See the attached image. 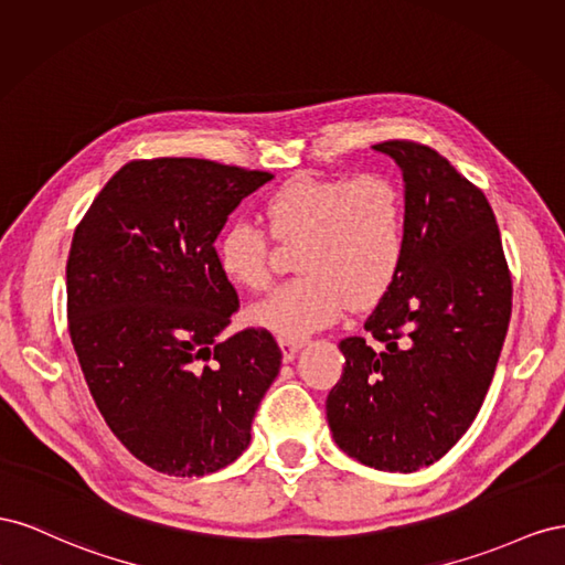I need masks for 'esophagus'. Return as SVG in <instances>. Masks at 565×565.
<instances>
[{
    "instance_id": "1",
    "label": "esophagus",
    "mask_w": 565,
    "mask_h": 565,
    "mask_svg": "<svg viewBox=\"0 0 565 565\" xmlns=\"http://www.w3.org/2000/svg\"><path fill=\"white\" fill-rule=\"evenodd\" d=\"M302 341H291V338H279V348L284 354V362H291L296 358V352L300 350Z\"/></svg>"
}]
</instances>
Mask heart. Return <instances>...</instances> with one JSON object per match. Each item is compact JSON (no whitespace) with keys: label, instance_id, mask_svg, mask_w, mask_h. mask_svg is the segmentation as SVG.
Instances as JSON below:
<instances>
[{"label":"heart","instance_id":"b5f03b06","mask_svg":"<svg viewBox=\"0 0 565 565\" xmlns=\"http://www.w3.org/2000/svg\"><path fill=\"white\" fill-rule=\"evenodd\" d=\"M271 238L298 246V279L253 305L248 321L279 338L308 335L352 310H366L393 286L405 255V203L383 174L354 180L298 174L263 203ZM217 267L244 291L271 284L269 236L234 222L217 241Z\"/></svg>","mask_w":565,"mask_h":565}]
</instances>
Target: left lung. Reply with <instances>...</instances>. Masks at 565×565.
Segmentation results:
<instances>
[{
	"instance_id": "1",
	"label": "left lung",
	"mask_w": 565,
	"mask_h": 565,
	"mask_svg": "<svg viewBox=\"0 0 565 565\" xmlns=\"http://www.w3.org/2000/svg\"><path fill=\"white\" fill-rule=\"evenodd\" d=\"M405 180V255L393 286L343 338L327 397L335 445L379 471L412 473L469 430L511 319V271L492 207L424 143L381 141Z\"/></svg>"
}]
</instances>
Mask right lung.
Returning a JSON list of instances; mask_svg holds the SVG:
<instances>
[{
	"instance_id": "1",
	"label": "right lung",
	"mask_w": 565,
	"mask_h": 565,
	"mask_svg": "<svg viewBox=\"0 0 565 565\" xmlns=\"http://www.w3.org/2000/svg\"><path fill=\"white\" fill-rule=\"evenodd\" d=\"M269 172L203 158L132 160L96 193L66 265L68 331L113 435L151 469L207 476L250 443L281 366L267 329L220 333L238 310L215 238Z\"/></svg>"
}]
</instances>
